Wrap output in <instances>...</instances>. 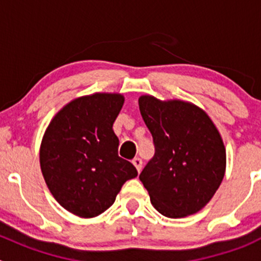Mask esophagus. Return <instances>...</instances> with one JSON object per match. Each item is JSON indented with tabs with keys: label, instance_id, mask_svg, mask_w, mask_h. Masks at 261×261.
<instances>
[{
	"label": "esophagus",
	"instance_id": "34e87169",
	"mask_svg": "<svg viewBox=\"0 0 261 261\" xmlns=\"http://www.w3.org/2000/svg\"><path fill=\"white\" fill-rule=\"evenodd\" d=\"M133 164L135 165V168L138 169V172H140L141 168H143V160H141L140 158H134Z\"/></svg>",
	"mask_w": 261,
	"mask_h": 261
}]
</instances>
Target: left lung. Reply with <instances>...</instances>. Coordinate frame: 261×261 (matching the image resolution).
Returning a JSON list of instances; mask_svg holds the SVG:
<instances>
[{"label":"left lung","mask_w":261,"mask_h":261,"mask_svg":"<svg viewBox=\"0 0 261 261\" xmlns=\"http://www.w3.org/2000/svg\"><path fill=\"white\" fill-rule=\"evenodd\" d=\"M155 154L140 180L158 212L170 218L193 215L216 193L226 169V150L211 118L184 101L139 98Z\"/></svg>","instance_id":"1"}]
</instances>
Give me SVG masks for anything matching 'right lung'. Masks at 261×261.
I'll use <instances>...</instances> for the list:
<instances>
[{
	"label": "right lung",
	"instance_id": "add662e5",
	"mask_svg": "<svg viewBox=\"0 0 261 261\" xmlns=\"http://www.w3.org/2000/svg\"><path fill=\"white\" fill-rule=\"evenodd\" d=\"M122 105L117 93L80 97L55 115L41 141L40 167L49 191L80 217L109 210L123 183L138 175L130 162L118 156L112 130Z\"/></svg>",
	"mask_w": 261,
	"mask_h": 261
}]
</instances>
